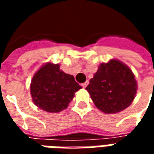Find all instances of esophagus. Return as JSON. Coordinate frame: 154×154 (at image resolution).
<instances>
[{
  "mask_svg": "<svg viewBox=\"0 0 154 154\" xmlns=\"http://www.w3.org/2000/svg\"><path fill=\"white\" fill-rule=\"evenodd\" d=\"M87 85H88V82H84V83L82 84V87H83V88H86L87 87Z\"/></svg>",
  "mask_w": 154,
  "mask_h": 154,
  "instance_id": "esophagus-1",
  "label": "esophagus"
}]
</instances>
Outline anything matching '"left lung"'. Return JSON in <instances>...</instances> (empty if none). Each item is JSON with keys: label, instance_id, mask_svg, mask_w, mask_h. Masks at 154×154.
Instances as JSON below:
<instances>
[{"label": "left lung", "instance_id": "8db88e82", "mask_svg": "<svg viewBox=\"0 0 154 154\" xmlns=\"http://www.w3.org/2000/svg\"><path fill=\"white\" fill-rule=\"evenodd\" d=\"M131 69L117 59L100 64L86 87L95 106L104 113L115 114L129 106L137 91Z\"/></svg>", "mask_w": 154, "mask_h": 154}]
</instances>
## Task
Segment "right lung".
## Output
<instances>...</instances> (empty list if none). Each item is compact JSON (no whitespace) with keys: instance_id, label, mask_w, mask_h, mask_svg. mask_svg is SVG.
Wrapping results in <instances>:
<instances>
[{"instance_id":"add662e5","label":"right lung","mask_w":154,"mask_h":154,"mask_svg":"<svg viewBox=\"0 0 154 154\" xmlns=\"http://www.w3.org/2000/svg\"><path fill=\"white\" fill-rule=\"evenodd\" d=\"M59 64L47 63L38 69L31 80L32 100L38 108L49 113L65 110L82 87L70 74L60 70Z\"/></svg>"}]
</instances>
